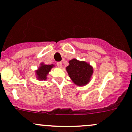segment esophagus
<instances>
[{"label": "esophagus", "instance_id": "esophagus-1", "mask_svg": "<svg viewBox=\"0 0 132 132\" xmlns=\"http://www.w3.org/2000/svg\"><path fill=\"white\" fill-rule=\"evenodd\" d=\"M56 65H57V66L58 67H59V68H61L62 67V62H56Z\"/></svg>", "mask_w": 132, "mask_h": 132}]
</instances>
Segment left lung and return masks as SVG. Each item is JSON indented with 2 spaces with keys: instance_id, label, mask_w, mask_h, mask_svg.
I'll return each mask as SVG.
<instances>
[{
  "instance_id": "1",
  "label": "left lung",
  "mask_w": 132,
  "mask_h": 132,
  "mask_svg": "<svg viewBox=\"0 0 132 132\" xmlns=\"http://www.w3.org/2000/svg\"><path fill=\"white\" fill-rule=\"evenodd\" d=\"M69 64L66 70L73 83L78 86L87 85L93 73L92 66L86 62L79 61L75 59L70 60Z\"/></svg>"
}]
</instances>
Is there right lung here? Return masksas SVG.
<instances>
[{
    "label": "right lung",
    "mask_w": 132,
    "mask_h": 132,
    "mask_svg": "<svg viewBox=\"0 0 132 132\" xmlns=\"http://www.w3.org/2000/svg\"><path fill=\"white\" fill-rule=\"evenodd\" d=\"M54 66V65H46L42 64L41 66L39 68L38 70L36 71L37 77H38V79L40 80H45L47 79V75L49 72V71L51 70Z\"/></svg>",
    "instance_id": "obj_1"
}]
</instances>
